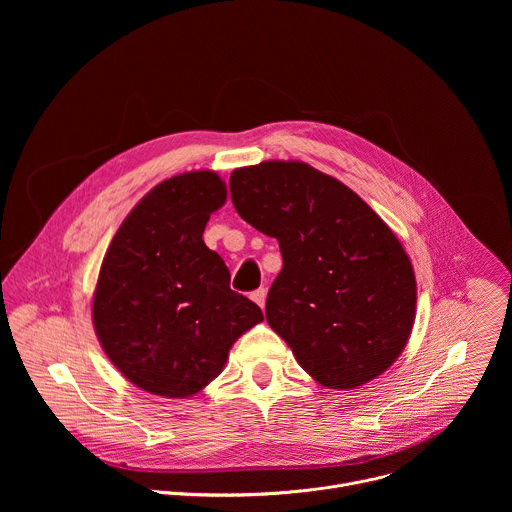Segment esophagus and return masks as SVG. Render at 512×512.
I'll return each instance as SVG.
<instances>
[{
	"instance_id": "1",
	"label": "esophagus",
	"mask_w": 512,
	"mask_h": 512,
	"mask_svg": "<svg viewBox=\"0 0 512 512\" xmlns=\"http://www.w3.org/2000/svg\"><path fill=\"white\" fill-rule=\"evenodd\" d=\"M251 298H253V302H255V304H259V308L263 310V308H265V298H267V291H265L263 287H259V289H255V291H253Z\"/></svg>"
}]
</instances>
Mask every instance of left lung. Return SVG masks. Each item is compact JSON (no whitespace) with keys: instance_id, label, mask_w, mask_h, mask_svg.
<instances>
[{"instance_id":"obj_1","label":"left lung","mask_w":512,"mask_h":512,"mask_svg":"<svg viewBox=\"0 0 512 512\" xmlns=\"http://www.w3.org/2000/svg\"><path fill=\"white\" fill-rule=\"evenodd\" d=\"M243 221L279 241L283 269L265 304L269 326L328 389L377 379L403 352L417 287L383 218L304 162H261L231 174Z\"/></svg>"}]
</instances>
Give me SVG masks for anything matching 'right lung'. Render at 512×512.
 Wrapping results in <instances>:
<instances>
[{
    "instance_id": "right-lung-1",
    "label": "right lung",
    "mask_w": 512,
    "mask_h": 512,
    "mask_svg": "<svg viewBox=\"0 0 512 512\" xmlns=\"http://www.w3.org/2000/svg\"><path fill=\"white\" fill-rule=\"evenodd\" d=\"M227 200L221 176L200 170L145 194L115 233L97 279V338L135 387L184 399L221 375L235 340L263 320L231 289L202 233Z\"/></svg>"
}]
</instances>
